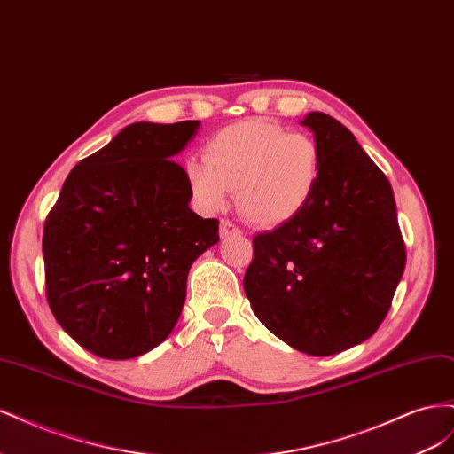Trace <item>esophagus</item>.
Returning <instances> with one entry per match:
<instances>
[{
	"label": "esophagus",
	"mask_w": 454,
	"mask_h": 454,
	"mask_svg": "<svg viewBox=\"0 0 454 454\" xmlns=\"http://www.w3.org/2000/svg\"><path fill=\"white\" fill-rule=\"evenodd\" d=\"M219 235H222V239H227L231 235H240V229L229 222V219H222V223H219Z\"/></svg>",
	"instance_id": "1"
}]
</instances>
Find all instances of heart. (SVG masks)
Instances as JSON below:
<instances>
[{
  "instance_id": "obj_1",
  "label": "heart",
  "mask_w": 454,
  "mask_h": 454,
  "mask_svg": "<svg viewBox=\"0 0 454 454\" xmlns=\"http://www.w3.org/2000/svg\"><path fill=\"white\" fill-rule=\"evenodd\" d=\"M187 185L204 212L215 214L237 191V208L257 227H280L307 208L322 177V149L305 132L265 119L217 130L204 160L189 159Z\"/></svg>"
}]
</instances>
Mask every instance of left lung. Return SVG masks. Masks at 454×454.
<instances>
[{
    "label": "left lung",
    "mask_w": 454,
    "mask_h": 454,
    "mask_svg": "<svg viewBox=\"0 0 454 454\" xmlns=\"http://www.w3.org/2000/svg\"><path fill=\"white\" fill-rule=\"evenodd\" d=\"M301 125L322 149L318 189L292 222L254 237L244 292L292 348L332 356L373 335L405 269L388 177L354 134L322 112Z\"/></svg>",
    "instance_id": "1"
}]
</instances>
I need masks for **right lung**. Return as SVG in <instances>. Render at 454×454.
<instances>
[{
  "label": "right lung",
  "instance_id": "right-lung-1",
  "mask_svg": "<svg viewBox=\"0 0 454 454\" xmlns=\"http://www.w3.org/2000/svg\"><path fill=\"white\" fill-rule=\"evenodd\" d=\"M199 121L132 122L66 177L43 229L47 301L81 347L107 360L153 350L180 318L193 261L219 222L189 208L172 159Z\"/></svg>",
  "mask_w": 454,
  "mask_h": 454
}]
</instances>
